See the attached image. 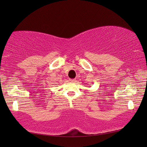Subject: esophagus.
<instances>
[{
  "label": "esophagus",
  "mask_w": 147,
  "mask_h": 147,
  "mask_svg": "<svg viewBox=\"0 0 147 147\" xmlns=\"http://www.w3.org/2000/svg\"><path fill=\"white\" fill-rule=\"evenodd\" d=\"M70 81L71 82H75V81H76V80H75V79H70Z\"/></svg>",
  "instance_id": "obj_1"
}]
</instances>
